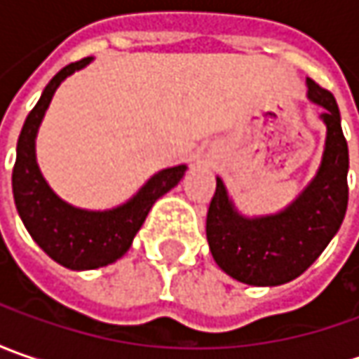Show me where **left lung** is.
<instances>
[{
    "mask_svg": "<svg viewBox=\"0 0 359 359\" xmlns=\"http://www.w3.org/2000/svg\"><path fill=\"white\" fill-rule=\"evenodd\" d=\"M308 100L324 111L322 161L311 182L278 214L245 215L215 177L205 236L215 264L248 285H282L296 280L338 233L348 210V142L334 95L306 79Z\"/></svg>",
    "mask_w": 359,
    "mask_h": 359,
    "instance_id": "left-lung-1",
    "label": "left lung"
}]
</instances>
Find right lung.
I'll use <instances>...</instances> for the list:
<instances>
[{"mask_svg":"<svg viewBox=\"0 0 359 359\" xmlns=\"http://www.w3.org/2000/svg\"><path fill=\"white\" fill-rule=\"evenodd\" d=\"M91 62L93 57L69 63L51 77L21 128L11 175L15 208L29 236L53 262L76 271L104 268L118 262L131 248L151 205L177 186L187 170L186 163H182L154 173L130 200L111 210L76 208L49 187L35 156L37 131L63 79Z\"/></svg>","mask_w":359,"mask_h":359,"instance_id":"1","label":"right lung"}]
</instances>
